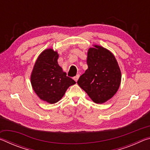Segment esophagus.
<instances>
[{"mask_svg": "<svg viewBox=\"0 0 150 150\" xmlns=\"http://www.w3.org/2000/svg\"><path fill=\"white\" fill-rule=\"evenodd\" d=\"M79 74H77V75L76 76H75L74 77H73V79H74L76 82H77V81H78V79H79Z\"/></svg>", "mask_w": 150, "mask_h": 150, "instance_id": "34e87169", "label": "esophagus"}]
</instances>
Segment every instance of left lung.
I'll return each instance as SVG.
<instances>
[{"instance_id": "8db88e82", "label": "left lung", "mask_w": 150, "mask_h": 150, "mask_svg": "<svg viewBox=\"0 0 150 150\" xmlns=\"http://www.w3.org/2000/svg\"><path fill=\"white\" fill-rule=\"evenodd\" d=\"M88 69L77 81L78 85L96 103H103L117 92L121 72L113 54L99 45L88 51Z\"/></svg>"}]
</instances>
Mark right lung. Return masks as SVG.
I'll use <instances>...</instances> for the list:
<instances>
[{
    "label": "right lung",
    "instance_id": "1",
    "mask_svg": "<svg viewBox=\"0 0 150 150\" xmlns=\"http://www.w3.org/2000/svg\"><path fill=\"white\" fill-rule=\"evenodd\" d=\"M58 54L52 49L44 50L35 62L31 75L33 89L46 102L54 104L59 101L65 91L75 81L58 65Z\"/></svg>",
    "mask_w": 150,
    "mask_h": 150
}]
</instances>
